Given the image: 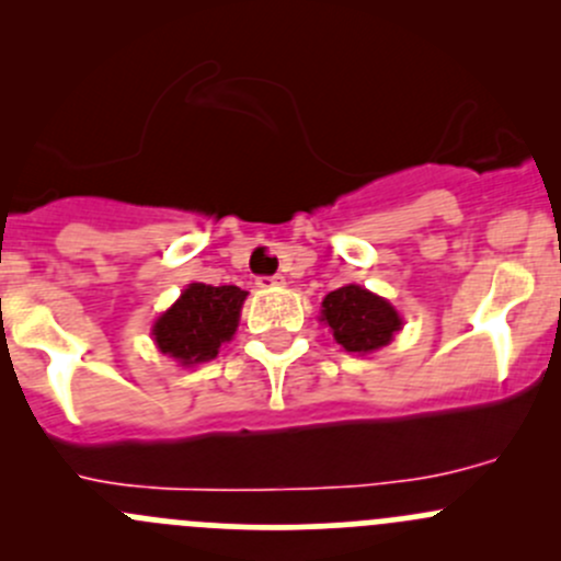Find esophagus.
I'll return each instance as SVG.
<instances>
[{
  "label": "esophagus",
  "instance_id": "1",
  "mask_svg": "<svg viewBox=\"0 0 561 561\" xmlns=\"http://www.w3.org/2000/svg\"><path fill=\"white\" fill-rule=\"evenodd\" d=\"M282 285H285V276H282V274L260 276V279H257V287H282Z\"/></svg>",
  "mask_w": 561,
  "mask_h": 561
}]
</instances>
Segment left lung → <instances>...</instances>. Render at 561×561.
<instances>
[{"instance_id":"left-lung-1","label":"left lung","mask_w":561,"mask_h":561,"mask_svg":"<svg viewBox=\"0 0 561 561\" xmlns=\"http://www.w3.org/2000/svg\"><path fill=\"white\" fill-rule=\"evenodd\" d=\"M320 320L331 328L344 353L366 355L386 347L401 328V317L386 298L360 285H344L322 298Z\"/></svg>"}]
</instances>
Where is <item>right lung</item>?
Segmentation results:
<instances>
[{
	"mask_svg": "<svg viewBox=\"0 0 561 561\" xmlns=\"http://www.w3.org/2000/svg\"><path fill=\"white\" fill-rule=\"evenodd\" d=\"M247 290L236 285H203L192 282L168 312L157 317L151 336L162 355H171L181 366L214 360L219 347L230 342L239 328Z\"/></svg>",
	"mask_w": 561,
	"mask_h": 561,
	"instance_id": "add662e5",
	"label": "right lung"
}]
</instances>
